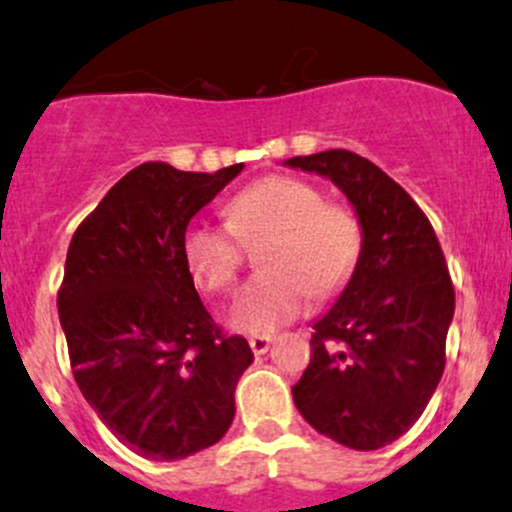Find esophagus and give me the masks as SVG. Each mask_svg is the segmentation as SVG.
Segmentation results:
<instances>
[{"instance_id": "esophagus-1", "label": "esophagus", "mask_w": 512, "mask_h": 512, "mask_svg": "<svg viewBox=\"0 0 512 512\" xmlns=\"http://www.w3.org/2000/svg\"><path fill=\"white\" fill-rule=\"evenodd\" d=\"M270 345H272V337L270 335L250 337V347H252V352H255V355H265V352L270 350Z\"/></svg>"}]
</instances>
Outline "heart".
<instances>
[{"label": "heart", "instance_id": "heart-1", "mask_svg": "<svg viewBox=\"0 0 512 512\" xmlns=\"http://www.w3.org/2000/svg\"><path fill=\"white\" fill-rule=\"evenodd\" d=\"M227 225L195 220L182 235V257L195 282L222 292L240 270L237 237L260 245L262 272L235 297L230 325L242 332L277 330L317 297L347 285L362 252V225L352 210L325 202L320 187L290 175L255 180L225 205Z\"/></svg>", "mask_w": 512, "mask_h": 512}]
</instances>
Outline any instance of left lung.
Returning a JSON list of instances; mask_svg holds the SVG:
<instances>
[{
  "instance_id": "left-lung-1",
  "label": "left lung",
  "mask_w": 512,
  "mask_h": 512,
  "mask_svg": "<svg viewBox=\"0 0 512 512\" xmlns=\"http://www.w3.org/2000/svg\"><path fill=\"white\" fill-rule=\"evenodd\" d=\"M355 207L362 252L317 317L310 365L292 388L302 418L335 443L377 450L413 428L445 370L455 292L433 225L377 165L347 150L290 157Z\"/></svg>"
}]
</instances>
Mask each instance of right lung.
Masks as SVG:
<instances>
[{"instance_id": "right-lung-1", "label": "right lung", "mask_w": 512, "mask_h": 512, "mask_svg": "<svg viewBox=\"0 0 512 512\" xmlns=\"http://www.w3.org/2000/svg\"><path fill=\"white\" fill-rule=\"evenodd\" d=\"M242 167L205 175L145 162L69 242L57 307L74 380L99 420L142 458L200 453L235 418L252 350L212 322L182 235Z\"/></svg>"}]
</instances>
